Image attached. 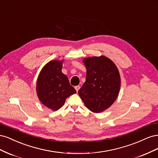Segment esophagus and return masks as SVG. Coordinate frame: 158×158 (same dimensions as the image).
<instances>
[{
	"instance_id": "esophagus-1",
	"label": "esophagus",
	"mask_w": 158,
	"mask_h": 158,
	"mask_svg": "<svg viewBox=\"0 0 158 158\" xmlns=\"http://www.w3.org/2000/svg\"><path fill=\"white\" fill-rule=\"evenodd\" d=\"M74 88H75V89L76 90V92H78V90L80 89V87L79 86V85H76V86H75L74 87Z\"/></svg>"
}]
</instances>
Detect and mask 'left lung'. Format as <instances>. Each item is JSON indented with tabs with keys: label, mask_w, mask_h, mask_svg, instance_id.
I'll use <instances>...</instances> for the list:
<instances>
[{
	"label": "left lung",
	"mask_w": 158,
	"mask_h": 158,
	"mask_svg": "<svg viewBox=\"0 0 158 158\" xmlns=\"http://www.w3.org/2000/svg\"><path fill=\"white\" fill-rule=\"evenodd\" d=\"M86 67L85 82L78 91L85 106L94 113H100L115 101L121 87V78L113 62L105 56L83 60Z\"/></svg>",
	"instance_id": "obj_1"
}]
</instances>
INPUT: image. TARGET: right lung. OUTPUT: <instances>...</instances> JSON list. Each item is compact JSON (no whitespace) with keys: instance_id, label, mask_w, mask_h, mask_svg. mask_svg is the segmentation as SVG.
Returning <instances> with one entry per match:
<instances>
[{"instance_id":"right-lung-1","label":"right lung","mask_w":158,"mask_h":158,"mask_svg":"<svg viewBox=\"0 0 158 158\" xmlns=\"http://www.w3.org/2000/svg\"><path fill=\"white\" fill-rule=\"evenodd\" d=\"M63 60H51L47 63L38 76L36 91L40 102L52 111H57L66 99L76 93L67 76L62 73Z\"/></svg>"}]
</instances>
